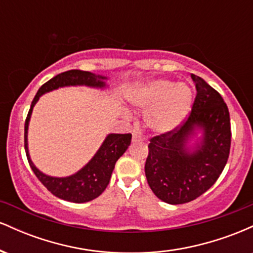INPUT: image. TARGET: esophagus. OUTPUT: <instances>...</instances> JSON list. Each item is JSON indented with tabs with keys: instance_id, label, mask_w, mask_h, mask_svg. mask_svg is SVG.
<instances>
[{
	"instance_id": "esophagus-1",
	"label": "esophagus",
	"mask_w": 253,
	"mask_h": 253,
	"mask_svg": "<svg viewBox=\"0 0 253 253\" xmlns=\"http://www.w3.org/2000/svg\"><path fill=\"white\" fill-rule=\"evenodd\" d=\"M138 141H141V138H139L136 134H133L132 136V143H138Z\"/></svg>"
}]
</instances>
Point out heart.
<instances>
[{
    "mask_svg": "<svg viewBox=\"0 0 253 253\" xmlns=\"http://www.w3.org/2000/svg\"><path fill=\"white\" fill-rule=\"evenodd\" d=\"M128 100L145 112V125L151 130L158 134H169L189 115L194 92L187 83L158 78L130 90Z\"/></svg>",
    "mask_w": 253,
    "mask_h": 253,
    "instance_id": "obj_1",
    "label": "heart"
}]
</instances>
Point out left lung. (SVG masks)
I'll return each mask as SVG.
<instances>
[{"label": "left lung", "instance_id": "left-lung-1", "mask_svg": "<svg viewBox=\"0 0 253 253\" xmlns=\"http://www.w3.org/2000/svg\"><path fill=\"white\" fill-rule=\"evenodd\" d=\"M197 94L189 118L175 132L151 139L145 175L155 195L182 205L206 193L227 163L231 121L221 95L191 74Z\"/></svg>", "mask_w": 253, "mask_h": 253}]
</instances>
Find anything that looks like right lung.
<instances>
[{
  "instance_id": "right-lung-1",
  "label": "right lung",
  "mask_w": 253,
  "mask_h": 253,
  "mask_svg": "<svg viewBox=\"0 0 253 253\" xmlns=\"http://www.w3.org/2000/svg\"><path fill=\"white\" fill-rule=\"evenodd\" d=\"M108 77L92 74L89 71L69 70L57 75L46 82L38 90L36 97L31 104L30 112L25 123V150L27 155L28 163L36 173L40 182L59 199L69 202L84 203L96 199L103 193L109 184L110 176L114 170L115 163L121 156L126 152L130 144L132 134H118L110 133L106 136L100 149L96 151L94 157L77 172L66 177L50 176L40 171L32 162L28 150V126L33 112L39 98L46 92L53 91L65 86H88V88L104 90L108 88L107 84Z\"/></svg>"
}]
</instances>
